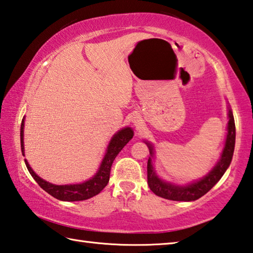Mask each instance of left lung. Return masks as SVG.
I'll list each match as a JSON object with an SVG mask.
<instances>
[{
	"label": "left lung",
	"instance_id": "1",
	"mask_svg": "<svg viewBox=\"0 0 253 253\" xmlns=\"http://www.w3.org/2000/svg\"><path fill=\"white\" fill-rule=\"evenodd\" d=\"M147 144V143H146ZM235 144V124L233 114L231 109L229 110V123H228V136H226L225 146L222 152L221 160L215 165L211 172L207 176L200 179L198 182L188 184L186 186H178L175 184L166 183L158 178L155 174V170L153 169L152 160L149 157L147 162V183L154 194H156L161 198L172 200V201H195L200 199L201 196L207 194L215 184L220 181V178L223 176L226 169L229 168L231 161H232L233 152ZM149 153L153 155V148L151 145H148Z\"/></svg>",
	"mask_w": 253,
	"mask_h": 253
}]
</instances>
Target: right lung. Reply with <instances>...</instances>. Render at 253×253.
<instances>
[{"instance_id": "1", "label": "right lung", "mask_w": 253, "mask_h": 253, "mask_svg": "<svg viewBox=\"0 0 253 253\" xmlns=\"http://www.w3.org/2000/svg\"><path fill=\"white\" fill-rule=\"evenodd\" d=\"M23 128H24V119H22L21 123V151L24 155V145H23ZM134 132L129 127L124 128V129L119 130L117 134H115L113 139L110 140L108 149L101 162V165L95 176L89 179V181L81 183V184H74V185H54L49 182L44 181V179L40 178L38 175L33 172V169L30 168L29 163L27 160H24L27 169L31 174V176L36 179V182L39 184L41 188H43L45 192H48L50 195L53 198L58 199L60 201H69V202H74V201H84L92 198V196L100 193V191L104 188L109 181L110 175V169L113 165V162L118 153L125 147V145L129 142L132 138Z\"/></svg>"}]
</instances>
